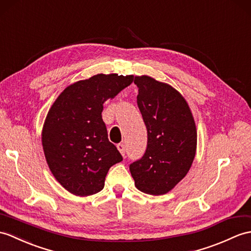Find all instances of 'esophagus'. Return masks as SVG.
Masks as SVG:
<instances>
[{
  "mask_svg": "<svg viewBox=\"0 0 251 251\" xmlns=\"http://www.w3.org/2000/svg\"><path fill=\"white\" fill-rule=\"evenodd\" d=\"M116 148H118V150H119V152L122 154V155H125V145L123 144V143H120V144H118L116 145Z\"/></svg>",
  "mask_w": 251,
  "mask_h": 251,
  "instance_id": "obj_1",
  "label": "esophagus"
}]
</instances>
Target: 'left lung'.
Returning <instances> with one entry per match:
<instances>
[{
	"mask_svg": "<svg viewBox=\"0 0 251 251\" xmlns=\"http://www.w3.org/2000/svg\"><path fill=\"white\" fill-rule=\"evenodd\" d=\"M137 102L148 130V148L129 166L135 186L148 195L172 190L191 168L197 151V127L186 99L170 84L136 75Z\"/></svg>",
	"mask_w": 251,
	"mask_h": 251,
	"instance_id": "1",
	"label": "left lung"
}]
</instances>
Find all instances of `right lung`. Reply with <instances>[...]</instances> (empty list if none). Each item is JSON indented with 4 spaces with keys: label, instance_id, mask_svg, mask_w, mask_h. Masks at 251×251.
<instances>
[{
    "label": "right lung",
    "instance_id": "add662e5",
    "mask_svg": "<svg viewBox=\"0 0 251 251\" xmlns=\"http://www.w3.org/2000/svg\"><path fill=\"white\" fill-rule=\"evenodd\" d=\"M133 75L98 74L68 85L46 116L42 143L55 179L78 197L102 190L109 169L123 160L109 141L103 102L130 85Z\"/></svg>",
    "mask_w": 251,
    "mask_h": 251
}]
</instances>
